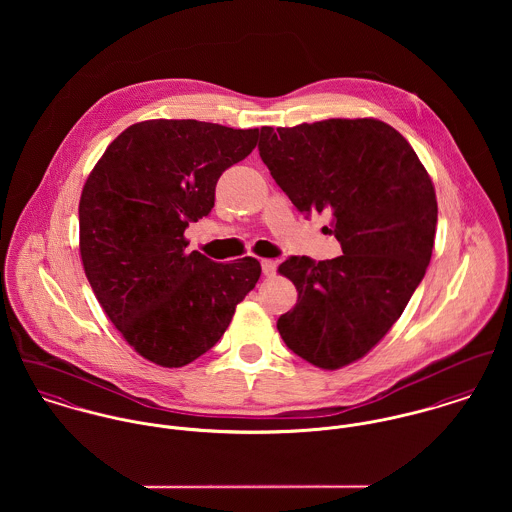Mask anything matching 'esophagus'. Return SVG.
I'll return each instance as SVG.
<instances>
[{
    "label": "esophagus",
    "instance_id": "34e87169",
    "mask_svg": "<svg viewBox=\"0 0 512 512\" xmlns=\"http://www.w3.org/2000/svg\"><path fill=\"white\" fill-rule=\"evenodd\" d=\"M262 274L264 276H274L276 274V262L274 260H262Z\"/></svg>",
    "mask_w": 512,
    "mask_h": 512
}]
</instances>
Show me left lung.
<instances>
[{
	"label": "left lung",
	"instance_id": "obj_1",
	"mask_svg": "<svg viewBox=\"0 0 512 512\" xmlns=\"http://www.w3.org/2000/svg\"><path fill=\"white\" fill-rule=\"evenodd\" d=\"M258 151L295 209L327 211L343 256H290L297 290L278 331L297 357L335 370L390 331L432 258L438 201L412 146L380 120H323L260 130Z\"/></svg>",
	"mask_w": 512,
	"mask_h": 512
}]
</instances>
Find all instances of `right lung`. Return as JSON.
<instances>
[{
	"label": "right lung",
	"mask_w": 512,
	"mask_h": 512,
	"mask_svg": "<svg viewBox=\"0 0 512 512\" xmlns=\"http://www.w3.org/2000/svg\"><path fill=\"white\" fill-rule=\"evenodd\" d=\"M258 130L149 120L124 130L86 179L80 256L102 309L147 361L189 365L224 335L260 274L187 252L185 228L211 213L220 175L250 155Z\"/></svg>",
	"instance_id": "right-lung-1"
}]
</instances>
